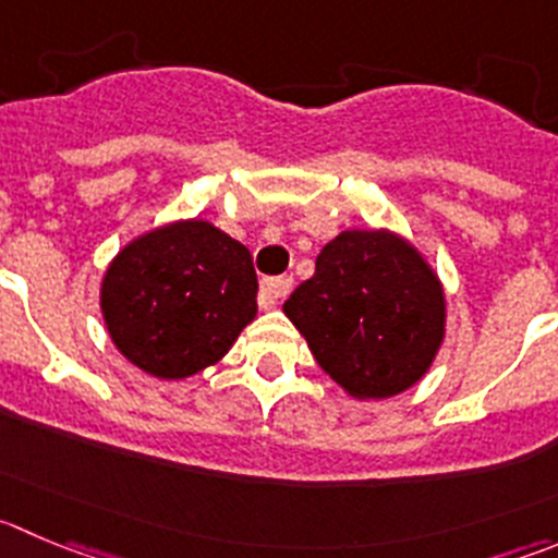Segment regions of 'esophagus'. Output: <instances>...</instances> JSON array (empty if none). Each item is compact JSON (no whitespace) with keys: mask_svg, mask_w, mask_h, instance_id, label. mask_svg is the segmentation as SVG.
Listing matches in <instances>:
<instances>
[{"mask_svg":"<svg viewBox=\"0 0 558 558\" xmlns=\"http://www.w3.org/2000/svg\"><path fill=\"white\" fill-rule=\"evenodd\" d=\"M290 290H293V276H274V279H265V282L259 284V306H263V310H270V306L279 299H284Z\"/></svg>","mask_w":558,"mask_h":558,"instance_id":"34e87169","label":"esophagus"}]
</instances>
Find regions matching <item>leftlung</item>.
Instances as JSON below:
<instances>
[{"label": "left lung", "mask_w": 558, "mask_h": 558, "mask_svg": "<svg viewBox=\"0 0 558 558\" xmlns=\"http://www.w3.org/2000/svg\"><path fill=\"white\" fill-rule=\"evenodd\" d=\"M315 362L350 397L411 389L444 342L447 301L422 254L389 230H344L284 301Z\"/></svg>", "instance_id": "obj_1"}]
</instances>
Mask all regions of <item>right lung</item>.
Here are the masks:
<instances>
[{
  "instance_id": "right-lung-1",
  "label": "right lung",
  "mask_w": 558,
  "mask_h": 558,
  "mask_svg": "<svg viewBox=\"0 0 558 558\" xmlns=\"http://www.w3.org/2000/svg\"><path fill=\"white\" fill-rule=\"evenodd\" d=\"M117 350L161 380L216 364L257 315V274L243 243L210 221H172L131 241L100 284Z\"/></svg>"
}]
</instances>
